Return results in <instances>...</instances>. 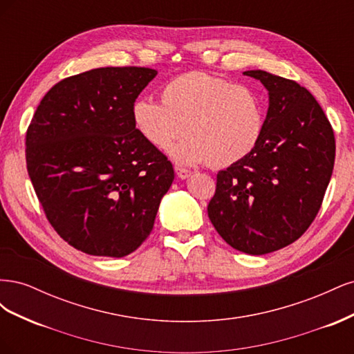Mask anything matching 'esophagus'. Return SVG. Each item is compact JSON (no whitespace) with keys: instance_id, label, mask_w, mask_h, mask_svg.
I'll return each instance as SVG.
<instances>
[{"instance_id":"obj_1","label":"esophagus","mask_w":354,"mask_h":354,"mask_svg":"<svg viewBox=\"0 0 354 354\" xmlns=\"http://www.w3.org/2000/svg\"><path fill=\"white\" fill-rule=\"evenodd\" d=\"M176 173H177V176H178L180 178H187V177L192 174V171H190L189 168L176 167Z\"/></svg>"}]
</instances>
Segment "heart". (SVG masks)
<instances>
[{
	"label": "heart",
	"mask_w": 354,
	"mask_h": 354,
	"mask_svg": "<svg viewBox=\"0 0 354 354\" xmlns=\"http://www.w3.org/2000/svg\"><path fill=\"white\" fill-rule=\"evenodd\" d=\"M133 122L147 143L171 149L181 164L207 160L214 168L229 167L248 156L266 127V104L251 85L236 84L207 72H186L160 90V102L138 99Z\"/></svg>",
	"instance_id": "1"
}]
</instances>
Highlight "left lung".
Masks as SVG:
<instances>
[{"label":"left lung","mask_w":354,"mask_h":354,"mask_svg":"<svg viewBox=\"0 0 354 354\" xmlns=\"http://www.w3.org/2000/svg\"><path fill=\"white\" fill-rule=\"evenodd\" d=\"M269 90L254 151L218 171L208 217L234 250L263 255L295 242L322 207L335 162V137L307 88L264 71H246Z\"/></svg>","instance_id":"left-lung-1"}]
</instances>
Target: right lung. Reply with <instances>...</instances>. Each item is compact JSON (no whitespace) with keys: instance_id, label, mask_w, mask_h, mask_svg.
Returning a JSON list of instances; mask_svg holds the SVG:
<instances>
[{"instance_id":"right-lung-1","label":"right lung","mask_w":354,"mask_h":354,"mask_svg":"<svg viewBox=\"0 0 354 354\" xmlns=\"http://www.w3.org/2000/svg\"><path fill=\"white\" fill-rule=\"evenodd\" d=\"M151 68H97L59 81L26 130V168L48 223L90 255L131 254L174 180L171 160L133 122Z\"/></svg>"}]
</instances>
